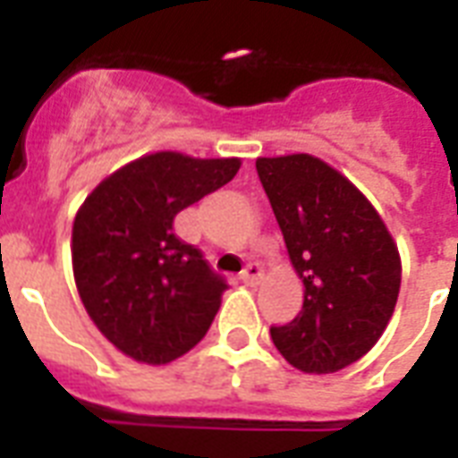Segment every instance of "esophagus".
<instances>
[{"mask_svg":"<svg viewBox=\"0 0 458 458\" xmlns=\"http://www.w3.org/2000/svg\"><path fill=\"white\" fill-rule=\"evenodd\" d=\"M240 278H242V283H247V285H259V283L264 280V268L259 264H250L244 268Z\"/></svg>","mask_w":458,"mask_h":458,"instance_id":"obj_1","label":"esophagus"}]
</instances>
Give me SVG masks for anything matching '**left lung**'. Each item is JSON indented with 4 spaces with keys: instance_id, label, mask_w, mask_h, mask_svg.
Instances as JSON below:
<instances>
[{
    "instance_id": "left-lung-1",
    "label": "left lung",
    "mask_w": 458,
    "mask_h": 458,
    "mask_svg": "<svg viewBox=\"0 0 458 458\" xmlns=\"http://www.w3.org/2000/svg\"><path fill=\"white\" fill-rule=\"evenodd\" d=\"M273 214L285 237L304 306L273 344L304 373H335L380 340L397 306L402 259L366 194L311 154L259 157Z\"/></svg>"
}]
</instances>
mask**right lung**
Returning a JSON list of instances; mask_svg holds the SVG:
<instances>
[{
  "instance_id": "right-lung-1",
  "label": "right lung",
  "mask_w": 458,
  "mask_h": 458,
  "mask_svg": "<svg viewBox=\"0 0 458 458\" xmlns=\"http://www.w3.org/2000/svg\"><path fill=\"white\" fill-rule=\"evenodd\" d=\"M242 158L154 152L121 165L78 208L73 278L99 333L132 361L164 366L207 335L225 283L173 218L235 178Z\"/></svg>"
}]
</instances>
